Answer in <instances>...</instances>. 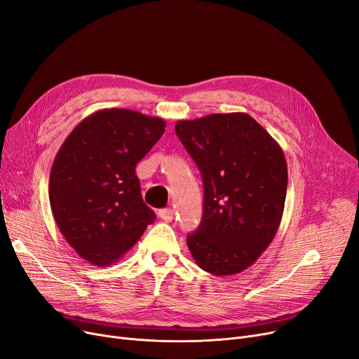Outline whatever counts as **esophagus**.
<instances>
[{
  "instance_id": "esophagus-1",
  "label": "esophagus",
  "mask_w": 359,
  "mask_h": 359,
  "mask_svg": "<svg viewBox=\"0 0 359 359\" xmlns=\"http://www.w3.org/2000/svg\"><path fill=\"white\" fill-rule=\"evenodd\" d=\"M158 217H160L163 221H165V222H172V219H173V217H175V211L170 210V208H167V210H160V211H158Z\"/></svg>"
}]
</instances>
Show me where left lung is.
Segmentation results:
<instances>
[{
  "label": "left lung",
  "instance_id": "left-lung-1",
  "mask_svg": "<svg viewBox=\"0 0 359 359\" xmlns=\"http://www.w3.org/2000/svg\"><path fill=\"white\" fill-rule=\"evenodd\" d=\"M175 128L203 182V215L187 248L215 276L243 272L279 229L288 184L284 151L241 111L177 121Z\"/></svg>",
  "mask_w": 359,
  "mask_h": 359
}]
</instances>
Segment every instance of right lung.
<instances>
[{
	"mask_svg": "<svg viewBox=\"0 0 359 359\" xmlns=\"http://www.w3.org/2000/svg\"><path fill=\"white\" fill-rule=\"evenodd\" d=\"M165 122L129 109L94 111L67 137L49 177V202L69 246L94 266L116 263L156 214L144 203L135 165Z\"/></svg>",
	"mask_w": 359,
	"mask_h": 359,
	"instance_id": "right-lung-1",
	"label": "right lung"
}]
</instances>
